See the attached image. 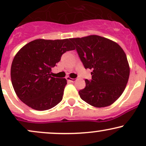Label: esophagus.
I'll return each mask as SVG.
<instances>
[{
  "label": "esophagus",
  "mask_w": 146,
  "mask_h": 146,
  "mask_svg": "<svg viewBox=\"0 0 146 146\" xmlns=\"http://www.w3.org/2000/svg\"><path fill=\"white\" fill-rule=\"evenodd\" d=\"M67 81H69V82H72V83L75 82V81L77 80L76 79H71V78H70L69 77H67Z\"/></svg>",
  "instance_id": "obj_1"
}]
</instances>
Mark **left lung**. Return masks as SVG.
Listing matches in <instances>:
<instances>
[{
    "label": "left lung",
    "instance_id": "obj_1",
    "mask_svg": "<svg viewBox=\"0 0 146 146\" xmlns=\"http://www.w3.org/2000/svg\"><path fill=\"white\" fill-rule=\"evenodd\" d=\"M70 40L84 67L93 70L92 79H86V88L79 92L81 98L97 108L113 104L124 92L129 77L124 50L115 42L96 35Z\"/></svg>",
    "mask_w": 146,
    "mask_h": 146
}]
</instances>
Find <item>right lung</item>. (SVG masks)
Segmentation results:
<instances>
[{"instance_id":"1","label":"right lung","mask_w":146,"mask_h":146,"mask_svg":"<svg viewBox=\"0 0 146 146\" xmlns=\"http://www.w3.org/2000/svg\"><path fill=\"white\" fill-rule=\"evenodd\" d=\"M75 50L70 39H38L18 51L11 68V82L17 96L36 110L50 109L62 99L67 80L51 77V69L62 54Z\"/></svg>"}]
</instances>
